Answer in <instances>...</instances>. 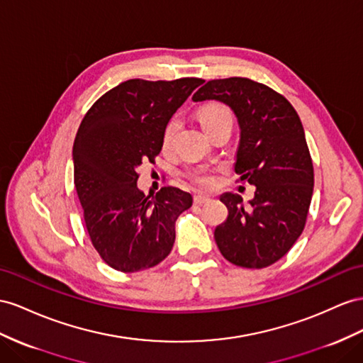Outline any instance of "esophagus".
<instances>
[{"instance_id":"34e87169","label":"esophagus","mask_w":363,"mask_h":363,"mask_svg":"<svg viewBox=\"0 0 363 363\" xmlns=\"http://www.w3.org/2000/svg\"><path fill=\"white\" fill-rule=\"evenodd\" d=\"M193 201H194V203H196V206H202V203H208L211 199L208 196H202V194H196V196L193 198Z\"/></svg>"}]
</instances>
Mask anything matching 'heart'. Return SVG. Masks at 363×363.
Wrapping results in <instances>:
<instances>
[{
    "instance_id": "b5f03b06",
    "label": "heart",
    "mask_w": 363,
    "mask_h": 363,
    "mask_svg": "<svg viewBox=\"0 0 363 363\" xmlns=\"http://www.w3.org/2000/svg\"><path fill=\"white\" fill-rule=\"evenodd\" d=\"M198 119H199L202 128L206 130V132H208V130L215 128L220 124H225V123L231 124V119L233 118H231V111L225 104L213 101V102H207V104H203L198 110ZM176 128H178V119L172 118L164 128V135H162L164 145H167L172 141ZM191 181L196 185H199V187H206V189L215 185V178H213V174H210L206 170L194 172L191 174Z\"/></svg>"
}]
</instances>
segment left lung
Returning <instances> with one entry per match:
<instances>
[{"label": "left lung", "mask_w": 363, "mask_h": 363, "mask_svg": "<svg viewBox=\"0 0 363 363\" xmlns=\"http://www.w3.org/2000/svg\"><path fill=\"white\" fill-rule=\"evenodd\" d=\"M206 99L235 111L238 182L256 185L245 207L239 194H222L228 218L216 227L215 240L228 262L265 268L290 252L308 216L314 170L301 118L281 93L248 78L211 79L193 95Z\"/></svg>", "instance_id": "obj_1"}]
</instances>
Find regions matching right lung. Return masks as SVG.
<instances>
[{"label":"right lung","instance_id":"obj_1","mask_svg":"<svg viewBox=\"0 0 363 363\" xmlns=\"http://www.w3.org/2000/svg\"><path fill=\"white\" fill-rule=\"evenodd\" d=\"M199 78L128 79L104 93L86 113L73 143V178L93 247L123 273L162 262L174 224L193 198L176 187L155 196L138 189L139 165L161 153L164 128Z\"/></svg>","mask_w":363,"mask_h":363}]
</instances>
